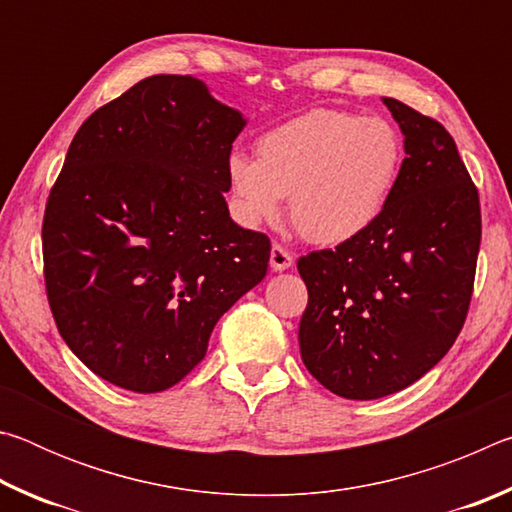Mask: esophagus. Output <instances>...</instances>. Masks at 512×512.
Masks as SVG:
<instances>
[{
	"label": "esophagus",
	"mask_w": 512,
	"mask_h": 512,
	"mask_svg": "<svg viewBox=\"0 0 512 512\" xmlns=\"http://www.w3.org/2000/svg\"><path fill=\"white\" fill-rule=\"evenodd\" d=\"M293 266V255L289 253L287 248L280 244H273L271 248V268L273 271H289Z\"/></svg>",
	"instance_id": "esophagus-1"
}]
</instances>
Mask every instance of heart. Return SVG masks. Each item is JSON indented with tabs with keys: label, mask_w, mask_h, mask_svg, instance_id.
<instances>
[{
	"label": "heart",
	"mask_w": 512,
	"mask_h": 512,
	"mask_svg": "<svg viewBox=\"0 0 512 512\" xmlns=\"http://www.w3.org/2000/svg\"><path fill=\"white\" fill-rule=\"evenodd\" d=\"M404 160L400 131L381 117L348 110H311L266 131L255 160H228L232 207L255 225L280 212L311 244L339 246L363 235L393 196Z\"/></svg>",
	"instance_id": "1"
}]
</instances>
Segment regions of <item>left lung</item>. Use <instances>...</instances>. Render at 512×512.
<instances>
[{
    "label": "left lung",
    "instance_id": "left-lung-1",
    "mask_svg": "<svg viewBox=\"0 0 512 512\" xmlns=\"http://www.w3.org/2000/svg\"><path fill=\"white\" fill-rule=\"evenodd\" d=\"M381 101L404 135L393 196L357 239L298 259L309 291L300 357L345 400L393 395L445 357L481 244L479 194L452 135L402 101Z\"/></svg>",
    "mask_w": 512,
    "mask_h": 512
}]
</instances>
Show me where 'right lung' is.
Here are the masks:
<instances>
[{
  "label": "right lung",
  "mask_w": 512,
  "mask_h": 512,
  "mask_svg": "<svg viewBox=\"0 0 512 512\" xmlns=\"http://www.w3.org/2000/svg\"><path fill=\"white\" fill-rule=\"evenodd\" d=\"M248 124L194 76L158 74L83 121L51 189L42 255L58 332L94 375L160 393L264 280L271 241L232 221V142Z\"/></svg>",
  "instance_id": "1"
}]
</instances>
